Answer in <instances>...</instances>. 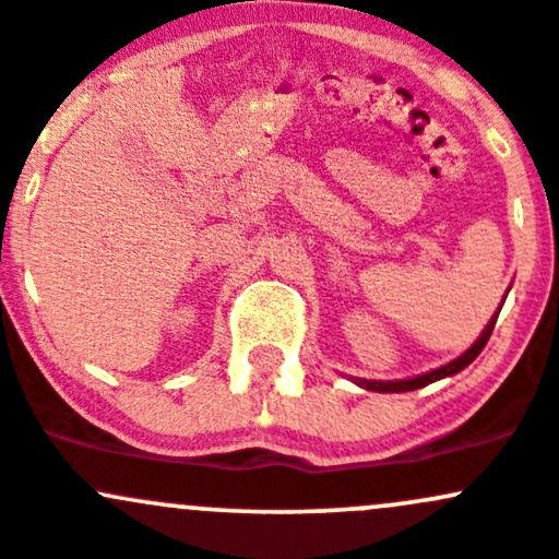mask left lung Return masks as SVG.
Returning a JSON list of instances; mask_svg holds the SVG:
<instances>
[{"label":"left lung","mask_w":559,"mask_h":559,"mask_svg":"<svg viewBox=\"0 0 559 559\" xmlns=\"http://www.w3.org/2000/svg\"><path fill=\"white\" fill-rule=\"evenodd\" d=\"M512 289V286H509ZM509 295V292H507ZM503 308V305H501ZM501 308L496 310V316H492L490 321H487V326L481 329V334L477 340H474V345L468 350H463L461 356L452 358V361L442 364V367L431 369V372H423V374H415V378H407V380H364V378H350L358 388H367V391H378V393H404V391H415V388H423L428 383H437V380L442 378H452V374H457L461 369H466L468 364L474 361L481 354V348L487 345V340H490L492 334V326H496V319L498 313H501Z\"/></svg>","instance_id":"left-lung-1"}]
</instances>
